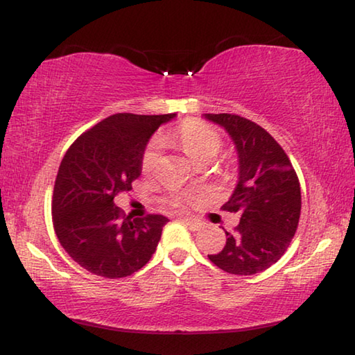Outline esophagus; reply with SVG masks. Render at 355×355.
I'll return each mask as SVG.
<instances>
[{
    "mask_svg": "<svg viewBox=\"0 0 355 355\" xmlns=\"http://www.w3.org/2000/svg\"><path fill=\"white\" fill-rule=\"evenodd\" d=\"M182 222H183L184 225H188V227L191 228V230H199V228H200V225L197 224V222L191 220V219H182Z\"/></svg>",
    "mask_w": 355,
    "mask_h": 355,
    "instance_id": "esophagus-1",
    "label": "esophagus"
}]
</instances>
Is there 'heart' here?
Wrapping results in <instances>:
<instances>
[{"instance_id":"obj_1","label":"heart","mask_w":355,"mask_h":355,"mask_svg":"<svg viewBox=\"0 0 355 355\" xmlns=\"http://www.w3.org/2000/svg\"><path fill=\"white\" fill-rule=\"evenodd\" d=\"M159 142H172L183 150V153L194 161L196 164L202 161L213 159L222 148V137L209 125L200 122V120H186L178 127L173 136L161 137ZM158 161V150L155 144H150L142 155L141 169L144 173H150ZM183 197L178 196L173 199V205L182 207Z\"/></svg>"}]
</instances>
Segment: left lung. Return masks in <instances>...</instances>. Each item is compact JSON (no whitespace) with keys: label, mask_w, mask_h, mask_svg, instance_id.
<instances>
[{"label":"left lung","mask_w":355,"mask_h":355,"mask_svg":"<svg viewBox=\"0 0 355 355\" xmlns=\"http://www.w3.org/2000/svg\"><path fill=\"white\" fill-rule=\"evenodd\" d=\"M235 142L239 177L225 211L239 213V224L219 254L208 255L222 271L261 272L280 260L297 230L300 184L279 142L252 120L236 114H205Z\"/></svg>","instance_id":"1"}]
</instances>
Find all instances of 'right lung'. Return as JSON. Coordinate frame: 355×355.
<instances>
[{
    "label": "right lung",
    "instance_id": "right-lung-1",
    "mask_svg": "<svg viewBox=\"0 0 355 355\" xmlns=\"http://www.w3.org/2000/svg\"><path fill=\"white\" fill-rule=\"evenodd\" d=\"M173 117L114 114L64 155L53 191V225L65 252L89 272L127 277L155 254L169 219L163 214L131 219L114 205V197L131 189L150 136Z\"/></svg>",
    "mask_w": 355,
    "mask_h": 355
}]
</instances>
